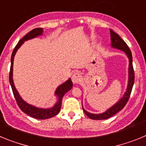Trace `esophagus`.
<instances>
[{
	"label": "esophagus",
	"instance_id": "1",
	"mask_svg": "<svg viewBox=\"0 0 146 146\" xmlns=\"http://www.w3.org/2000/svg\"><path fill=\"white\" fill-rule=\"evenodd\" d=\"M81 79H82V77H81L80 74L78 73V72H75L73 74L72 77V82L77 84V83H79L81 81Z\"/></svg>",
	"mask_w": 146,
	"mask_h": 146
}]
</instances>
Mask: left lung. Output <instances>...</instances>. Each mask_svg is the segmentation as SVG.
I'll use <instances>...</instances> for the list:
<instances>
[{"label": "left lung", "instance_id": "obj_1", "mask_svg": "<svg viewBox=\"0 0 146 146\" xmlns=\"http://www.w3.org/2000/svg\"><path fill=\"white\" fill-rule=\"evenodd\" d=\"M110 37H111V46L113 48H117L118 50H121L125 52L127 55V57L129 58V82L128 86H127V88H126V91L125 92L124 95L119 101L115 104L112 108L108 109L106 112H104L103 113H100V114H93V113H90L87 112L86 110H84L83 107V111L86 113L88 118L93 120H104L109 118L114 115L115 114H116L118 112L123 109L125 107L126 104L128 102L129 99L130 97V94H131V90H132V87H133L134 82H135V72H134L133 65H132V55H131V50H129V47L126 44V42L123 41L121 37L117 34L116 33H115L112 29H110Z\"/></svg>", "mask_w": 146, "mask_h": 146}]
</instances>
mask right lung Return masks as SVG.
I'll use <instances>...</instances> for the list:
<instances>
[{"label":"right lung","mask_w":146,"mask_h":146,"mask_svg":"<svg viewBox=\"0 0 146 146\" xmlns=\"http://www.w3.org/2000/svg\"><path fill=\"white\" fill-rule=\"evenodd\" d=\"M43 33V29L41 28H36L33 29L32 31H31L30 32H28L25 36L23 37V38L19 41V42L17 43V44L16 45V47H15L14 50H13L12 54H11V67H10V72H9V82L10 85L11 86V89H12L13 94H14V96H15V99H16V102L17 103L18 106L20 108L22 111L23 113H26L27 115H30L32 118H36V119H48V118H52V117L55 116L58 113L60 112V108H61V103H62V99H63V96H64V94L66 92L71 90V88H72L73 86V83H72L71 79H69L66 82H65L64 84L60 85L57 88L56 91H55V94L58 96V101L56 102V104L54 105V107L51 108H49V109H42V108H36V107L33 106V105H31V104H28V103L25 102L24 100L21 98V96H20V94H18L17 89L15 88V86L14 85V82H13V61H14V58H15V55L16 54V52L17 51V50L20 47L22 44H23V42L25 41H27L28 39H31V38H35V37H37L40 35H42Z\"/></svg>","instance_id":"obj_1"}]
</instances>
